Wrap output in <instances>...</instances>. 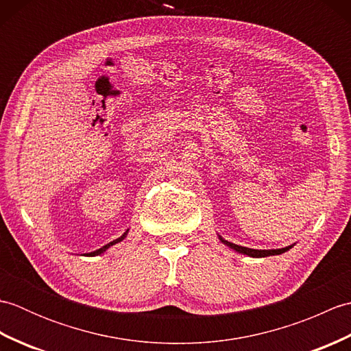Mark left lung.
Wrapping results in <instances>:
<instances>
[{
  "mask_svg": "<svg viewBox=\"0 0 351 351\" xmlns=\"http://www.w3.org/2000/svg\"><path fill=\"white\" fill-rule=\"evenodd\" d=\"M220 238V241L223 244H226L229 249H234L235 252L238 253H243V255H247V256H252V258H265V256H273V255H280V253L289 250L293 245H287V247H282V249H271V250H258V249H249V247H243V245H238V244H234L230 241H226L225 238Z\"/></svg>",
  "mask_w": 351,
  "mask_h": 351,
  "instance_id": "left-lung-1",
  "label": "left lung"
}]
</instances>
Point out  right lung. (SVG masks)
Returning <instances> with one entry per match:
<instances>
[{
    "mask_svg": "<svg viewBox=\"0 0 351 351\" xmlns=\"http://www.w3.org/2000/svg\"><path fill=\"white\" fill-rule=\"evenodd\" d=\"M128 230H130V229H126V232H123V235H122V237H119V238H117V240H114V241H111V243L106 244V245H104V247H101V249H98V250H95V252H90V253H88V255H90V256H96V255H101V253H104V252H106L107 249H110V247H111V245H114V244H117V243H121L122 240H125V237H126V235H128Z\"/></svg>",
    "mask_w": 351,
    "mask_h": 351,
    "instance_id": "1",
    "label": "right lung"
}]
</instances>
